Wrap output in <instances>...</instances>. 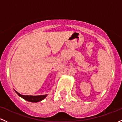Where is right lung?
I'll use <instances>...</instances> for the list:
<instances>
[{
	"label": "right lung",
	"instance_id": "obj_1",
	"mask_svg": "<svg viewBox=\"0 0 122 122\" xmlns=\"http://www.w3.org/2000/svg\"><path fill=\"white\" fill-rule=\"evenodd\" d=\"M16 93H17V95L19 96H20L21 97L25 99V100H27L29 102H38L41 101L43 99H44L45 97H46L47 95H40V96H29V95H20V93H19L17 92H16L15 90Z\"/></svg>",
	"mask_w": 122,
	"mask_h": 122
}]
</instances>
